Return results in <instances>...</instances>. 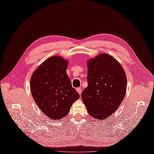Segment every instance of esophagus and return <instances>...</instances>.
Returning a JSON list of instances; mask_svg holds the SVG:
<instances>
[{"label": "esophagus", "instance_id": "obj_1", "mask_svg": "<svg viewBox=\"0 0 154 154\" xmlns=\"http://www.w3.org/2000/svg\"><path fill=\"white\" fill-rule=\"evenodd\" d=\"M76 91L79 93V94H80V95L82 94V89H81L80 88H76Z\"/></svg>", "mask_w": 154, "mask_h": 154}]
</instances>
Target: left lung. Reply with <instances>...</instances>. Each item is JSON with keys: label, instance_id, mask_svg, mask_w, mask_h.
Here are the masks:
<instances>
[{"label": "left lung", "instance_id": "8db88e82", "mask_svg": "<svg viewBox=\"0 0 154 154\" xmlns=\"http://www.w3.org/2000/svg\"><path fill=\"white\" fill-rule=\"evenodd\" d=\"M88 86L82 93L88 113L104 120L114 113L127 91V76L120 63L108 54H100L87 62Z\"/></svg>", "mask_w": 154, "mask_h": 154}]
</instances>
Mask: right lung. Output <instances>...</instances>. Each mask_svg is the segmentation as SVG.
<instances>
[{
    "mask_svg": "<svg viewBox=\"0 0 154 154\" xmlns=\"http://www.w3.org/2000/svg\"><path fill=\"white\" fill-rule=\"evenodd\" d=\"M67 60L54 56L38 67L31 78V92L35 103L53 120L68 114L72 103L80 97L67 74Z\"/></svg>",
    "mask_w": 154,
    "mask_h": 154,
    "instance_id": "add662e5",
    "label": "right lung"
}]
</instances>
